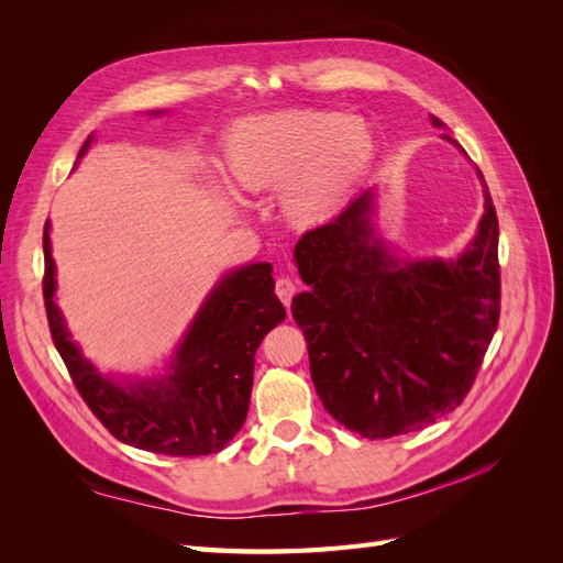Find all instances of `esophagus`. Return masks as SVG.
I'll list each match as a JSON object with an SVG mask.
<instances>
[{
	"label": "esophagus",
	"mask_w": 563,
	"mask_h": 563,
	"mask_svg": "<svg viewBox=\"0 0 563 563\" xmlns=\"http://www.w3.org/2000/svg\"><path fill=\"white\" fill-rule=\"evenodd\" d=\"M275 291H277L279 300L286 305V308H291V298L296 296V284H294L291 279L282 277V279H277V284H275Z\"/></svg>",
	"instance_id": "obj_1"
}]
</instances>
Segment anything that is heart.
Listing matches in <instances>:
<instances>
[{
  "label": "heart",
  "mask_w": 563,
  "mask_h": 563,
  "mask_svg": "<svg viewBox=\"0 0 563 563\" xmlns=\"http://www.w3.org/2000/svg\"><path fill=\"white\" fill-rule=\"evenodd\" d=\"M376 155L360 117L333 110H282L236 122L223 139L220 164L242 192L279 187V209L296 228H317L345 207Z\"/></svg>",
  "instance_id": "heart-1"
}]
</instances>
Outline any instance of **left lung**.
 Masks as SVG:
<instances>
[{"label":"left lung","instance_id":"1","mask_svg":"<svg viewBox=\"0 0 563 563\" xmlns=\"http://www.w3.org/2000/svg\"><path fill=\"white\" fill-rule=\"evenodd\" d=\"M373 218L376 190H364L302 234L294 258L310 291L291 312L323 408L356 434L389 439L451 413L476 378L500 317L498 216L484 183L479 228L449 261H399Z\"/></svg>","mask_w":563,"mask_h":563}]
</instances>
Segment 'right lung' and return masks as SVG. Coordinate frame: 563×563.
<instances>
[{
	"label": "right lung",
	"instance_id": "1",
	"mask_svg": "<svg viewBox=\"0 0 563 563\" xmlns=\"http://www.w3.org/2000/svg\"><path fill=\"white\" fill-rule=\"evenodd\" d=\"M150 114H162L150 112ZM93 135L81 145L87 155ZM51 223L44 225V305L54 345L81 399L110 434L164 455H209L242 430L253 387V360L267 331L286 317L269 263H251L220 279L178 343L166 373L114 378L100 373L73 340L56 305Z\"/></svg>",
	"mask_w": 563,
	"mask_h": 563
}]
</instances>
